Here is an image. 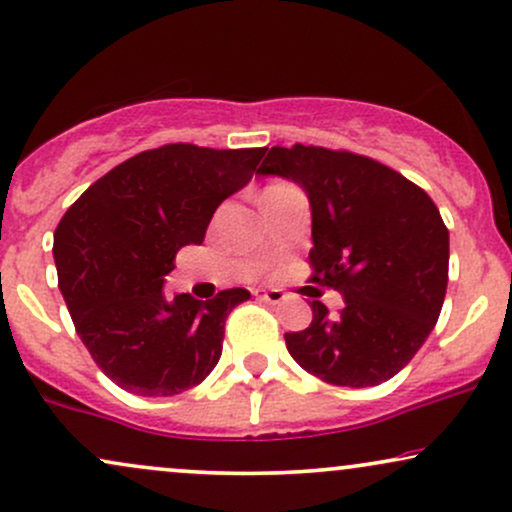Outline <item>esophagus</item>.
<instances>
[{"instance_id":"1","label":"esophagus","mask_w":512,"mask_h":512,"mask_svg":"<svg viewBox=\"0 0 512 512\" xmlns=\"http://www.w3.org/2000/svg\"><path fill=\"white\" fill-rule=\"evenodd\" d=\"M257 298H260L262 303L276 305V303H281V300L286 298V295H283L281 291H257Z\"/></svg>"}]
</instances>
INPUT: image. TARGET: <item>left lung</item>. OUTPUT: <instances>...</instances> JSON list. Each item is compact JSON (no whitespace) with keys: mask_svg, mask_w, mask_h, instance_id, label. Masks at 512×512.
I'll list each match as a JSON object with an SVG mask.
<instances>
[{"mask_svg":"<svg viewBox=\"0 0 512 512\" xmlns=\"http://www.w3.org/2000/svg\"><path fill=\"white\" fill-rule=\"evenodd\" d=\"M257 174L305 190L312 281L346 303L331 319L312 300V324L286 334L288 353L326 384L391 379L432 334L446 298L448 229L432 197L374 159L315 145H276Z\"/></svg>","mask_w":512,"mask_h":512,"instance_id":"1","label":"left lung"}]
</instances>
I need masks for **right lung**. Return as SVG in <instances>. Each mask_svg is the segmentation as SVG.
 Wrapping results in <instances>:
<instances>
[{
  "instance_id": "obj_1",
  "label": "right lung",
  "mask_w": 512,
  "mask_h": 512,
  "mask_svg": "<svg viewBox=\"0 0 512 512\" xmlns=\"http://www.w3.org/2000/svg\"><path fill=\"white\" fill-rule=\"evenodd\" d=\"M264 147L186 143L140 152L78 197L54 231L59 291L97 367L135 396L193 389L221 357L224 324L250 298L164 295L183 245H200L212 214L248 186Z\"/></svg>"
}]
</instances>
